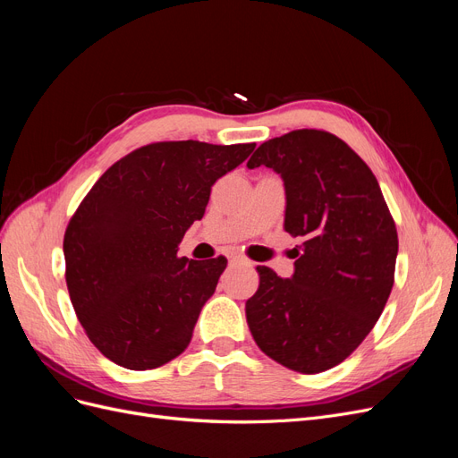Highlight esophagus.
I'll return each mask as SVG.
<instances>
[{
    "label": "esophagus",
    "mask_w": 458,
    "mask_h": 458,
    "mask_svg": "<svg viewBox=\"0 0 458 458\" xmlns=\"http://www.w3.org/2000/svg\"><path fill=\"white\" fill-rule=\"evenodd\" d=\"M229 261H231V263H244L246 259H244L241 254H231V256H229Z\"/></svg>",
    "instance_id": "34e87169"
}]
</instances>
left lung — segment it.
<instances>
[{"label": "left lung", "mask_w": 458, "mask_h": 458, "mask_svg": "<svg viewBox=\"0 0 458 458\" xmlns=\"http://www.w3.org/2000/svg\"><path fill=\"white\" fill-rule=\"evenodd\" d=\"M246 165H267L283 177L284 231L303 239L290 279L258 267L248 327L273 361L303 374L328 370L365 340L390 298L394 217L369 165L328 131L275 137Z\"/></svg>", "instance_id": "obj_1"}]
</instances>
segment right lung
<instances>
[{
    "label": "right lung",
    "instance_id": "obj_1",
    "mask_svg": "<svg viewBox=\"0 0 458 458\" xmlns=\"http://www.w3.org/2000/svg\"><path fill=\"white\" fill-rule=\"evenodd\" d=\"M256 143L162 141L137 148L97 179L64 233L66 286L88 338L110 361L162 367L183 353L224 256H177L202 219L212 185Z\"/></svg>",
    "mask_w": 458,
    "mask_h": 458
}]
</instances>
